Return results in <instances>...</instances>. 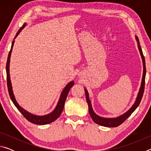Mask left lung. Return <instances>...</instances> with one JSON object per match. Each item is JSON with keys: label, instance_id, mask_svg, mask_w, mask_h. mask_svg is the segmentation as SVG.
<instances>
[{"label": "left lung", "instance_id": "8db88e82", "mask_svg": "<svg viewBox=\"0 0 151 151\" xmlns=\"http://www.w3.org/2000/svg\"><path fill=\"white\" fill-rule=\"evenodd\" d=\"M135 39H136L137 42V45H138V48H139L140 55L141 56L142 61V65H143V73H142V81H141V85H140V87L139 89V93L137 94L136 101H135L134 103L132 104L131 108H130L128 111L124 112V114H121L115 118H105V117H102L100 116L98 114H96L94 111H93V106H92L91 102L90 101V99H89V95L88 93L86 88H85V96H86V101H87L88 105V111L89 114L91 116L93 121L95 122V123L98 124L99 125H101V126L103 127H116L119 126L120 124H121L122 122H123L125 120H126L128 117H129L131 114L136 109L139 105V104L141 101L142 97L143 95V93H144V89H145V76H146V66H145V59L144 57V55H143L142 51L141 49V47H140V42L139 39L137 36H135Z\"/></svg>", "mask_w": 151, "mask_h": 151}]
</instances>
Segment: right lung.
Returning <instances> with one entry per match:
<instances>
[{
    "label": "right lung",
    "mask_w": 151,
    "mask_h": 151,
    "mask_svg": "<svg viewBox=\"0 0 151 151\" xmlns=\"http://www.w3.org/2000/svg\"><path fill=\"white\" fill-rule=\"evenodd\" d=\"M26 25H27V23H24L23 26H22L19 30V31L17 32V33L16 34V36H15L13 41H12V42L11 48L9 53L8 58H7L6 65L7 86H8L9 93L10 97H11V100L12 101V103H14V104L15 105V106L17 107V109L19 110L20 112H21V114L28 120V121L30 122H32V123H33V124H40V125L47 124H49V123H51V122H54L55 120H57L58 117L60 115V114L62 113L63 109H64V106H65V101L66 99V97H67L68 92H69L70 88L74 85L75 83H74L73 81H72L66 85L65 87L64 88V89L63 90L62 93H61V94H60L59 100H58V103L57 104V106H56L55 109L53 110V111L51 112L50 113L46 114V115H42V116L36 115V114H32V113H30V112H28L27 111H26V110L24 109L22 107H21L19 105V103H17L16 99H15V96H14V93H13V91H12L11 76H10L9 67H10V61H11V52L12 50V48H13V46H14V39H16L17 36L19 35V33L21 32V30L24 29Z\"/></svg>",
    "instance_id": "1"
}]
</instances>
